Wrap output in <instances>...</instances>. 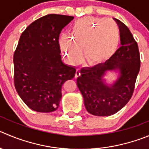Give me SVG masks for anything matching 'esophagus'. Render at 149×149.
<instances>
[{
	"label": "esophagus",
	"instance_id": "obj_1",
	"mask_svg": "<svg viewBox=\"0 0 149 149\" xmlns=\"http://www.w3.org/2000/svg\"><path fill=\"white\" fill-rule=\"evenodd\" d=\"M80 74H81V73H80V70H79V69H77L76 71V74H75V78L79 77V76H80Z\"/></svg>",
	"mask_w": 149,
	"mask_h": 149
}]
</instances>
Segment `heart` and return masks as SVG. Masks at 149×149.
<instances>
[{
	"label": "heart",
	"mask_w": 149,
	"mask_h": 149,
	"mask_svg": "<svg viewBox=\"0 0 149 149\" xmlns=\"http://www.w3.org/2000/svg\"><path fill=\"white\" fill-rule=\"evenodd\" d=\"M120 40V31L115 23L107 18L87 17L73 23L70 37H61L59 46L71 65L79 63L82 48L83 59L92 66L110 59L118 48Z\"/></svg>",
	"instance_id": "obj_1"
}]
</instances>
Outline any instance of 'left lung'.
<instances>
[{"mask_svg":"<svg viewBox=\"0 0 149 149\" xmlns=\"http://www.w3.org/2000/svg\"><path fill=\"white\" fill-rule=\"evenodd\" d=\"M115 20L120 29L121 47L104 63L81 68L76 80L86 109L95 116L113 115L129 102L140 70L137 43L129 28L118 19ZM109 72H115L116 76L110 83L105 78Z\"/></svg>","mask_w":149,"mask_h":149,"instance_id":"left-lung-1","label":"left lung"}]
</instances>
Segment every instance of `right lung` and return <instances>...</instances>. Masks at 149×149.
<instances>
[{
	"label": "right lung",
	"mask_w": 149,
	"mask_h": 149,
	"mask_svg": "<svg viewBox=\"0 0 149 149\" xmlns=\"http://www.w3.org/2000/svg\"><path fill=\"white\" fill-rule=\"evenodd\" d=\"M73 17L50 14L39 18L22 33L14 54L15 86L32 110H56L62 86L75 76L76 68L62 61L59 37Z\"/></svg>",
	"instance_id": "1"
}]
</instances>
